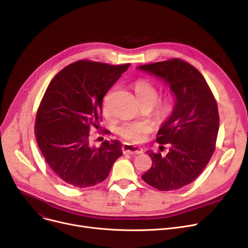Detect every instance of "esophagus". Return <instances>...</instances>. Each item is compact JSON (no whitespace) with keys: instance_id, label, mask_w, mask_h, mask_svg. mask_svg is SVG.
<instances>
[{"instance_id":"34e87169","label":"esophagus","mask_w":248,"mask_h":248,"mask_svg":"<svg viewBox=\"0 0 248 248\" xmlns=\"http://www.w3.org/2000/svg\"><path fill=\"white\" fill-rule=\"evenodd\" d=\"M122 149H123V152L124 154H131V155L142 154V149H140V148H139L137 146L128 144V142H124Z\"/></svg>"}]
</instances>
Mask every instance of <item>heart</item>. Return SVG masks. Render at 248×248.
<instances>
[{
  "instance_id": "obj_1",
  "label": "heart",
  "mask_w": 248,
  "mask_h": 248,
  "mask_svg": "<svg viewBox=\"0 0 248 248\" xmlns=\"http://www.w3.org/2000/svg\"><path fill=\"white\" fill-rule=\"evenodd\" d=\"M133 88L140 103H150L154 106L158 99L159 90L157 86L147 79L136 80L133 83ZM102 108L106 113L108 112V95L103 99ZM174 108L175 103L173 97L171 95H165L159 99L155 107V113L161 119H167L172 114ZM152 131L153 126L145 121L125 122L117 127V134L123 139L132 142L142 141Z\"/></svg>"
}]
</instances>
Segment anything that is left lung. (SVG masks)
<instances>
[{"instance_id":"left-lung-1","label":"left lung","mask_w":248,"mask_h":248,"mask_svg":"<svg viewBox=\"0 0 248 248\" xmlns=\"http://www.w3.org/2000/svg\"><path fill=\"white\" fill-rule=\"evenodd\" d=\"M164 79L176 96L175 108L155 138L166 155L148 151L152 167L141 176L160 191L178 190L196 179L216 148L219 113L204 76L190 63L173 58L139 67Z\"/></svg>"}]
</instances>
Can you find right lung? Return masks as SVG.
<instances>
[{
	"label": "right lung",
	"instance_id": "1",
	"mask_svg": "<svg viewBox=\"0 0 248 248\" xmlns=\"http://www.w3.org/2000/svg\"><path fill=\"white\" fill-rule=\"evenodd\" d=\"M129 65L79 60L49 83L37 109L35 136L45 161L65 184L86 188L101 183L123 155L117 140L91 146L89 131L101 122L104 95Z\"/></svg>",
	"mask_w": 248,
	"mask_h": 248
}]
</instances>
